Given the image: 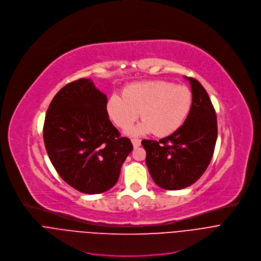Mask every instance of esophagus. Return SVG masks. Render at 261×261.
Segmentation results:
<instances>
[{"label":"esophagus","instance_id":"34e87169","mask_svg":"<svg viewBox=\"0 0 261 261\" xmlns=\"http://www.w3.org/2000/svg\"><path fill=\"white\" fill-rule=\"evenodd\" d=\"M132 143L134 148H138L139 146H141V140L140 139H132Z\"/></svg>","mask_w":261,"mask_h":261}]
</instances>
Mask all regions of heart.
I'll use <instances>...</instances> for the list:
<instances>
[{
    "label": "heart",
    "mask_w": 261,
    "mask_h": 261,
    "mask_svg": "<svg viewBox=\"0 0 261 261\" xmlns=\"http://www.w3.org/2000/svg\"><path fill=\"white\" fill-rule=\"evenodd\" d=\"M191 106L192 93L186 86L164 80H149L127 85L122 95L112 94L107 111L122 129L133 125L141 112L143 121L128 129V135L153 133L158 137H167L181 127Z\"/></svg>",
    "instance_id": "b5f03b06"
}]
</instances>
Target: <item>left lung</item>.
Here are the masks:
<instances>
[{
  "instance_id": "1",
  "label": "left lung",
  "mask_w": 261,
  "mask_h": 261,
  "mask_svg": "<svg viewBox=\"0 0 261 261\" xmlns=\"http://www.w3.org/2000/svg\"><path fill=\"white\" fill-rule=\"evenodd\" d=\"M185 79L191 85L192 106L183 125L159 142L142 141L153 181L167 190L196 182L212 160L217 140V117L209 94L196 79Z\"/></svg>"
}]
</instances>
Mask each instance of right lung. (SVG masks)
Listing matches in <instances>:
<instances>
[{
	"mask_svg": "<svg viewBox=\"0 0 261 261\" xmlns=\"http://www.w3.org/2000/svg\"><path fill=\"white\" fill-rule=\"evenodd\" d=\"M43 138L62 179L87 194L112 188L133 150L109 119L107 95L84 78L64 86L51 100Z\"/></svg>",
	"mask_w": 261,
	"mask_h": 261,
	"instance_id": "right-lung-1",
	"label": "right lung"
}]
</instances>
